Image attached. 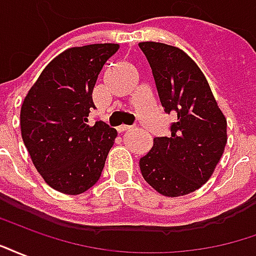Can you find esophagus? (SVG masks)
<instances>
[{"mask_svg": "<svg viewBox=\"0 0 256 256\" xmlns=\"http://www.w3.org/2000/svg\"><path fill=\"white\" fill-rule=\"evenodd\" d=\"M132 128V126H128V124H122V126H119V128H116L119 133H123V132H126V130H130Z\"/></svg>", "mask_w": 256, "mask_h": 256, "instance_id": "34e87169", "label": "esophagus"}]
</instances>
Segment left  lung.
Masks as SVG:
<instances>
[{"instance_id":"8db88e82","label":"left lung","mask_w":256,"mask_h":256,"mask_svg":"<svg viewBox=\"0 0 256 256\" xmlns=\"http://www.w3.org/2000/svg\"><path fill=\"white\" fill-rule=\"evenodd\" d=\"M152 70L159 100L176 116L170 137H155L140 159L141 174L156 192L178 198L198 190L212 176L225 150L226 118L207 79L186 53L160 42H140Z\"/></svg>"}]
</instances>
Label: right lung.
Here are the masks:
<instances>
[{
	"label": "right lung",
	"mask_w": 256,
	"mask_h": 256,
	"mask_svg": "<svg viewBox=\"0 0 256 256\" xmlns=\"http://www.w3.org/2000/svg\"><path fill=\"white\" fill-rule=\"evenodd\" d=\"M118 44L70 48L54 58L26 96L22 138L45 182L66 194L92 188L101 176L116 130L88 124L93 88Z\"/></svg>",
	"instance_id": "add662e5"
}]
</instances>
